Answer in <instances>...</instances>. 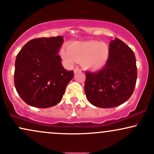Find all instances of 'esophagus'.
<instances>
[{
  "instance_id": "esophagus-1",
  "label": "esophagus",
  "mask_w": 154,
  "mask_h": 154,
  "mask_svg": "<svg viewBox=\"0 0 154 154\" xmlns=\"http://www.w3.org/2000/svg\"><path fill=\"white\" fill-rule=\"evenodd\" d=\"M73 71H74V73H78V72L81 71V70L80 69V68H74Z\"/></svg>"
}]
</instances>
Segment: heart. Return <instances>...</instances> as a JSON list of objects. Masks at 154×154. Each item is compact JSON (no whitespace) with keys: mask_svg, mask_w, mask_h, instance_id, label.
<instances>
[{"mask_svg":"<svg viewBox=\"0 0 154 154\" xmlns=\"http://www.w3.org/2000/svg\"><path fill=\"white\" fill-rule=\"evenodd\" d=\"M60 56L68 66L81 62L85 69L96 71L106 65L110 48L106 43L99 41H75L70 43L68 48L60 49Z\"/></svg>","mask_w":154,"mask_h":154,"instance_id":"1","label":"heart"}]
</instances>
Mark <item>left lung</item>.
I'll list each match as a JSON object with an SVG mask.
<instances>
[{
  "label": "left lung",
  "instance_id": "1",
  "mask_svg": "<svg viewBox=\"0 0 154 154\" xmlns=\"http://www.w3.org/2000/svg\"><path fill=\"white\" fill-rule=\"evenodd\" d=\"M106 65L98 72H86L85 94L92 105L113 108L126 102L133 94L137 79L134 51L116 38L109 43Z\"/></svg>",
  "mask_w": 154,
  "mask_h": 154
}]
</instances>
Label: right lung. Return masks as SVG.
Instances as JSON below:
<instances>
[{
	"label": "right lung",
	"instance_id": "add662e5",
	"mask_svg": "<svg viewBox=\"0 0 154 154\" xmlns=\"http://www.w3.org/2000/svg\"><path fill=\"white\" fill-rule=\"evenodd\" d=\"M63 38H35L28 41L16 56L14 83L20 98L28 105L49 108L61 100L73 79L61 63L58 52Z\"/></svg>",
	"mask_w": 154,
	"mask_h": 154
}]
</instances>
